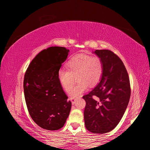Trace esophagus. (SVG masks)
Returning a JSON list of instances; mask_svg holds the SVG:
<instances>
[{"label": "esophagus", "instance_id": "34e87169", "mask_svg": "<svg viewBox=\"0 0 150 150\" xmlns=\"http://www.w3.org/2000/svg\"><path fill=\"white\" fill-rule=\"evenodd\" d=\"M69 100L71 101V103H72V105H74L75 104V98H74V97H71V98H69Z\"/></svg>", "mask_w": 150, "mask_h": 150}]
</instances>
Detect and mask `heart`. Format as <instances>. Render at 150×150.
<instances>
[{
  "label": "heart",
  "instance_id": "b5f03b06",
  "mask_svg": "<svg viewBox=\"0 0 150 150\" xmlns=\"http://www.w3.org/2000/svg\"><path fill=\"white\" fill-rule=\"evenodd\" d=\"M67 70L60 69L57 73L59 85L63 90L67 91L74 82L75 76L77 84L70 90L71 96L75 97L91 87L97 85L103 74L104 66L102 59L98 56L80 54L72 57L66 63Z\"/></svg>",
  "mask_w": 150,
  "mask_h": 150
}]
</instances>
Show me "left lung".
Wrapping results in <instances>:
<instances>
[{"instance_id": "8db88e82", "label": "left lung", "mask_w": 150, "mask_h": 150, "mask_svg": "<svg viewBox=\"0 0 150 150\" xmlns=\"http://www.w3.org/2000/svg\"><path fill=\"white\" fill-rule=\"evenodd\" d=\"M102 59L104 71L98 84L83 96L86 106V128L94 134L107 133L120 122L130 98L128 74L123 62L110 50H95Z\"/></svg>"}]
</instances>
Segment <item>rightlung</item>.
Returning <instances> with one entry per match:
<instances>
[{"instance_id": "1", "label": "right lung", "mask_w": 150, "mask_h": 150, "mask_svg": "<svg viewBox=\"0 0 150 150\" xmlns=\"http://www.w3.org/2000/svg\"><path fill=\"white\" fill-rule=\"evenodd\" d=\"M69 52L57 46L42 50L25 73L24 91L28 110L34 122L45 130L62 128L71 111V102L67 101L57 79Z\"/></svg>"}]
</instances>
